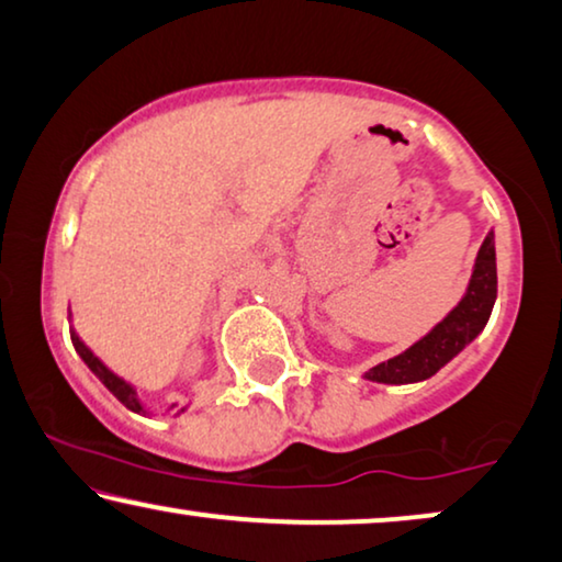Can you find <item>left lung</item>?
<instances>
[{
    "label": "left lung",
    "mask_w": 562,
    "mask_h": 562,
    "mask_svg": "<svg viewBox=\"0 0 562 562\" xmlns=\"http://www.w3.org/2000/svg\"><path fill=\"white\" fill-rule=\"evenodd\" d=\"M496 234L491 228L481 251H477L473 274H470L465 295L460 297V303L429 334H424L401 355L362 372V378L383 385H411L437 375L447 362H452L483 331L491 318L493 303H496Z\"/></svg>",
    "instance_id": "obj_1"
}]
</instances>
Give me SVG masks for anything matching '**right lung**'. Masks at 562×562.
Returning a JSON list of instances; mask_svg holds the SVG:
<instances>
[{
    "label": "right lung",
    "mask_w": 562,
    "mask_h": 562,
    "mask_svg": "<svg viewBox=\"0 0 562 562\" xmlns=\"http://www.w3.org/2000/svg\"><path fill=\"white\" fill-rule=\"evenodd\" d=\"M69 316H71V313H69ZM71 344H74V349H77V355H79L81 359H85L87 368L92 370L97 378H100V383H102L104 387H108V391H110L112 395H115V398H117L120 403H123L125 408L133 411V414H140V416H146V414H148V408H146L144 403H140V398H138V391H136V387H133L125 378H120L117 372H112V370L108 368V364H104L102 359L97 357L94 351L89 349L85 341H81V336L77 334V328H74V326H71ZM184 411H187V406L179 408V403H171V406L167 408V414L182 416Z\"/></svg>",
    "instance_id": "1"
}]
</instances>
